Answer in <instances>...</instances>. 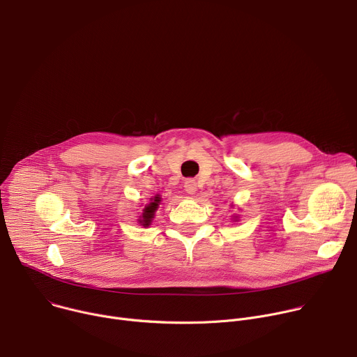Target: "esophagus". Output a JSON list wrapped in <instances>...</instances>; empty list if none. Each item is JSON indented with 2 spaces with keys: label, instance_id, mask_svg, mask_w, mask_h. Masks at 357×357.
Masks as SVG:
<instances>
[{
  "label": "esophagus",
  "instance_id": "esophagus-1",
  "mask_svg": "<svg viewBox=\"0 0 357 357\" xmlns=\"http://www.w3.org/2000/svg\"><path fill=\"white\" fill-rule=\"evenodd\" d=\"M183 188H185V190H186L189 195H193V193L196 192V189H197V183H196V181H195V179L189 178V179H186V181H185Z\"/></svg>",
  "mask_w": 357,
  "mask_h": 357
}]
</instances>
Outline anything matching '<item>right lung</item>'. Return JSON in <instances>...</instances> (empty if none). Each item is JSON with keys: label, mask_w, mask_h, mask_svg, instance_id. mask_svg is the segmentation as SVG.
Instances as JSON below:
<instances>
[{"label": "right lung", "mask_w": 357, "mask_h": 357, "mask_svg": "<svg viewBox=\"0 0 357 357\" xmlns=\"http://www.w3.org/2000/svg\"><path fill=\"white\" fill-rule=\"evenodd\" d=\"M160 202H161V197L160 196H155L154 200H152L149 205H146L142 211V215L139 218V223L144 226V227H148L152 222V219H154V215L160 206Z\"/></svg>", "instance_id": "add662e5"}]
</instances>
